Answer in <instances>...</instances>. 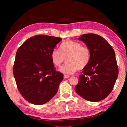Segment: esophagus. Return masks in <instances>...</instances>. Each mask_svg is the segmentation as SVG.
<instances>
[{
  "instance_id": "obj_1",
  "label": "esophagus",
  "mask_w": 127,
  "mask_h": 127,
  "mask_svg": "<svg viewBox=\"0 0 127 127\" xmlns=\"http://www.w3.org/2000/svg\"><path fill=\"white\" fill-rule=\"evenodd\" d=\"M69 77H70L69 75H64V79H68V78H69Z\"/></svg>"
}]
</instances>
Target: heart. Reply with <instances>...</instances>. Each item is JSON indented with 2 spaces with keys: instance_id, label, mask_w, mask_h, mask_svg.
Returning <instances> with one entry per match:
<instances>
[{
  "instance_id": "1",
  "label": "heart",
  "mask_w": 127,
  "mask_h": 127,
  "mask_svg": "<svg viewBox=\"0 0 127 127\" xmlns=\"http://www.w3.org/2000/svg\"><path fill=\"white\" fill-rule=\"evenodd\" d=\"M59 50H53L51 53L52 63L60 67L66 59V63L59 69V71L66 74H72L77 70H82L90 63L91 53L90 48L82 46L81 43L73 40H66L62 42Z\"/></svg>"
}]
</instances>
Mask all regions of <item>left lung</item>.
<instances>
[{"instance_id": "left-lung-1", "label": "left lung", "mask_w": 127, "mask_h": 127, "mask_svg": "<svg viewBox=\"0 0 127 127\" xmlns=\"http://www.w3.org/2000/svg\"><path fill=\"white\" fill-rule=\"evenodd\" d=\"M90 48V63L79 76L75 88L79 95L88 101L96 102L111 92L118 75L115 51L103 37L95 34L82 35L79 39Z\"/></svg>"}]
</instances>
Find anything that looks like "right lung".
<instances>
[{
  "instance_id": "add662e5",
  "label": "right lung",
  "mask_w": 127,
  "mask_h": 127,
  "mask_svg": "<svg viewBox=\"0 0 127 127\" xmlns=\"http://www.w3.org/2000/svg\"><path fill=\"white\" fill-rule=\"evenodd\" d=\"M61 40L37 35L27 40L17 51L13 75L19 92L30 103L45 104L57 92L63 74L56 71L51 53Z\"/></svg>"
}]
</instances>
